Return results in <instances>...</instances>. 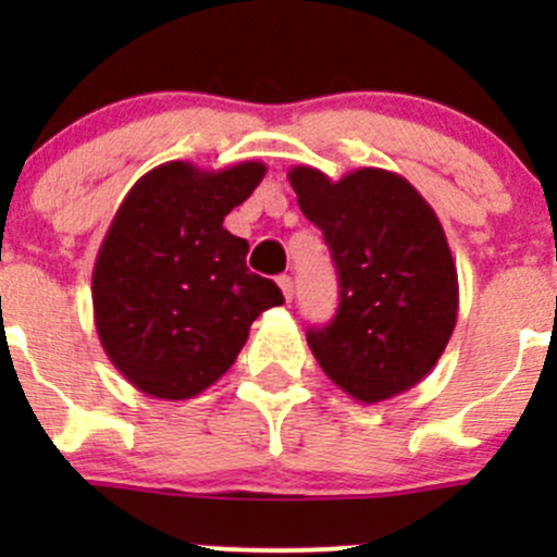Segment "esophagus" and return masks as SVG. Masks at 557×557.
Returning a JSON list of instances; mask_svg holds the SVG:
<instances>
[{"label":"esophagus","instance_id":"34e87169","mask_svg":"<svg viewBox=\"0 0 557 557\" xmlns=\"http://www.w3.org/2000/svg\"><path fill=\"white\" fill-rule=\"evenodd\" d=\"M277 285H280V290H283L285 301L294 299V280H290L288 274H280V277H277Z\"/></svg>","mask_w":557,"mask_h":557}]
</instances>
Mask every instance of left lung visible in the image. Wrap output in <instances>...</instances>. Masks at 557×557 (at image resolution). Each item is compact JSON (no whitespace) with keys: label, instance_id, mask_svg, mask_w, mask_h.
Instances as JSON below:
<instances>
[{"label":"left lung","instance_id":"left-lung-1","mask_svg":"<svg viewBox=\"0 0 557 557\" xmlns=\"http://www.w3.org/2000/svg\"><path fill=\"white\" fill-rule=\"evenodd\" d=\"M288 180L339 274L336 318L307 331L312 356L361 404L409 391L458 320V269L440 218L407 177L377 166L331 180L301 164Z\"/></svg>","mask_w":557,"mask_h":557}]
</instances>
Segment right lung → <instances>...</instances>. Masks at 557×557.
I'll use <instances>...</instances> for the list:
<instances>
[{
  "mask_svg": "<svg viewBox=\"0 0 557 557\" xmlns=\"http://www.w3.org/2000/svg\"><path fill=\"white\" fill-rule=\"evenodd\" d=\"M267 174L261 161L199 170L166 161L117 207L91 277L94 323L112 367L164 401L199 396L237 361L252 320L283 305L223 228Z\"/></svg>",
  "mask_w": 557,
  "mask_h": 557,
  "instance_id": "right-lung-1",
  "label": "right lung"
}]
</instances>
